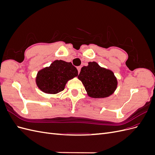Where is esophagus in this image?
<instances>
[{
  "label": "esophagus",
  "mask_w": 155,
  "mask_h": 155,
  "mask_svg": "<svg viewBox=\"0 0 155 155\" xmlns=\"http://www.w3.org/2000/svg\"><path fill=\"white\" fill-rule=\"evenodd\" d=\"M81 67H77V69H78V73L79 74V72H80V71H81Z\"/></svg>",
  "instance_id": "obj_1"
}]
</instances>
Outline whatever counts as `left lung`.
Instances as JSON below:
<instances>
[{
  "label": "left lung",
  "instance_id": "1",
  "mask_svg": "<svg viewBox=\"0 0 155 155\" xmlns=\"http://www.w3.org/2000/svg\"><path fill=\"white\" fill-rule=\"evenodd\" d=\"M81 68L78 78L85 87L87 94L92 98H105L113 94L118 80L113 72L100 67L96 62H88Z\"/></svg>",
  "mask_w": 155,
  "mask_h": 155
}]
</instances>
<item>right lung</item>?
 Wrapping results in <instances>:
<instances>
[{
	"label": "right lung",
	"instance_id": "add662e5",
	"mask_svg": "<svg viewBox=\"0 0 155 155\" xmlns=\"http://www.w3.org/2000/svg\"><path fill=\"white\" fill-rule=\"evenodd\" d=\"M78 75V70L71 63L55 60L49 67L39 70L35 82L42 92L55 94L63 91L68 81Z\"/></svg>",
	"mask_w": 155,
	"mask_h": 155
}]
</instances>
